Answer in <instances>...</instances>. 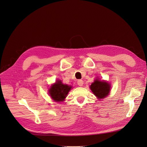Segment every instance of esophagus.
<instances>
[{
  "mask_svg": "<svg viewBox=\"0 0 147 147\" xmlns=\"http://www.w3.org/2000/svg\"><path fill=\"white\" fill-rule=\"evenodd\" d=\"M77 84L78 85V86H80V87H82V85L84 84V82L82 80H78L77 81Z\"/></svg>",
  "mask_w": 147,
  "mask_h": 147,
  "instance_id": "esophagus-1",
  "label": "esophagus"
}]
</instances>
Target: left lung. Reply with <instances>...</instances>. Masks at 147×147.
<instances>
[{"label":"left lung","mask_w":147,"mask_h":147,"mask_svg":"<svg viewBox=\"0 0 147 147\" xmlns=\"http://www.w3.org/2000/svg\"><path fill=\"white\" fill-rule=\"evenodd\" d=\"M110 85L107 82L101 81L96 78L91 84L90 88L98 99L104 98L109 95L110 91Z\"/></svg>","instance_id":"8db88e82"}]
</instances>
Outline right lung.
Returning <instances> with one entry per match:
<instances>
[{
	"instance_id": "add662e5",
	"label": "right lung",
	"mask_w": 147,
	"mask_h": 147,
	"mask_svg": "<svg viewBox=\"0 0 147 147\" xmlns=\"http://www.w3.org/2000/svg\"><path fill=\"white\" fill-rule=\"evenodd\" d=\"M71 88V86L62 84L61 80H57L54 84L52 85L49 93L55 102H63Z\"/></svg>"
}]
</instances>
